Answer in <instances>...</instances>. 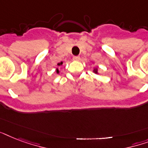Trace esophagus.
<instances>
[{"mask_svg": "<svg viewBox=\"0 0 148 148\" xmlns=\"http://www.w3.org/2000/svg\"><path fill=\"white\" fill-rule=\"evenodd\" d=\"M73 60H77V61H78V60H81V58H80L79 56H74V58H73Z\"/></svg>", "mask_w": 148, "mask_h": 148, "instance_id": "obj_1", "label": "esophagus"}]
</instances>
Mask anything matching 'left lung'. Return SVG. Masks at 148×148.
Segmentation results:
<instances>
[{
  "label": "left lung",
  "mask_w": 148,
  "mask_h": 148,
  "mask_svg": "<svg viewBox=\"0 0 148 148\" xmlns=\"http://www.w3.org/2000/svg\"><path fill=\"white\" fill-rule=\"evenodd\" d=\"M98 70H99V68L98 67H95V68H94V70H93V72H94V73H95V74H98L99 73H98Z\"/></svg>",
  "instance_id": "left-lung-1"
}]
</instances>
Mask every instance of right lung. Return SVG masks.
<instances>
[{
	"mask_svg": "<svg viewBox=\"0 0 148 148\" xmlns=\"http://www.w3.org/2000/svg\"><path fill=\"white\" fill-rule=\"evenodd\" d=\"M62 64H63L62 61H61V62H60V63H58V67H56V70H55V71H56V73H57V74H59V73H60V71H59V68H58V67H59V66H60V65H62Z\"/></svg>",
	"mask_w": 148,
	"mask_h": 148,
	"instance_id": "1",
	"label": "right lung"
}]
</instances>
